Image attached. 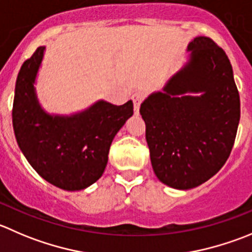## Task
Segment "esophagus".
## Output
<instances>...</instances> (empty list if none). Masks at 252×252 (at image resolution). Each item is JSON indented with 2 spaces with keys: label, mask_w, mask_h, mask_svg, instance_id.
<instances>
[{
  "label": "esophagus",
  "mask_w": 252,
  "mask_h": 252,
  "mask_svg": "<svg viewBox=\"0 0 252 252\" xmlns=\"http://www.w3.org/2000/svg\"><path fill=\"white\" fill-rule=\"evenodd\" d=\"M131 99H133V103H134V112L135 114L139 113V108H140V103L143 101V94H134L131 96Z\"/></svg>",
  "instance_id": "obj_1"
}]
</instances>
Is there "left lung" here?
Segmentation results:
<instances>
[{
  "mask_svg": "<svg viewBox=\"0 0 252 252\" xmlns=\"http://www.w3.org/2000/svg\"><path fill=\"white\" fill-rule=\"evenodd\" d=\"M188 59L140 106L156 177L191 189L228 160L240 121V97L228 56L211 38L196 36Z\"/></svg>",
  "mask_w": 252,
  "mask_h": 252,
  "instance_id": "1",
  "label": "left lung"
}]
</instances>
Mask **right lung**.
Masks as SVG:
<instances>
[{
    "label": "right lung",
    "instance_id": "obj_1",
    "mask_svg": "<svg viewBox=\"0 0 252 252\" xmlns=\"http://www.w3.org/2000/svg\"><path fill=\"white\" fill-rule=\"evenodd\" d=\"M44 51L45 46H39L17 76L14 135L23 155L44 180L65 191H80L104 172L114 136L133 116V102L114 106L99 99L70 116L48 113L34 86Z\"/></svg>",
    "mask_w": 252,
    "mask_h": 252
}]
</instances>
